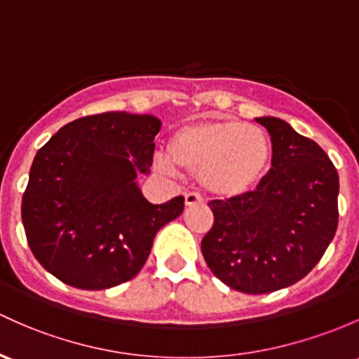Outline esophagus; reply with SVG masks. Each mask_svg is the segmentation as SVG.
Returning a JSON list of instances; mask_svg holds the SVG:
<instances>
[{"instance_id":"obj_1","label":"esophagus","mask_w":359,"mask_h":359,"mask_svg":"<svg viewBox=\"0 0 359 359\" xmlns=\"http://www.w3.org/2000/svg\"><path fill=\"white\" fill-rule=\"evenodd\" d=\"M184 203H187V207L202 205V203H203V196L200 195V194H195V191H191V194L184 195Z\"/></svg>"}]
</instances>
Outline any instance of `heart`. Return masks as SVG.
<instances>
[{
  "label": "heart",
  "mask_w": 359,
  "mask_h": 359,
  "mask_svg": "<svg viewBox=\"0 0 359 359\" xmlns=\"http://www.w3.org/2000/svg\"><path fill=\"white\" fill-rule=\"evenodd\" d=\"M267 133L234 119H196L176 126L168 138V158L196 172L200 184L217 195H240L260 183L271 164Z\"/></svg>",
  "instance_id": "b5f03b06"
}]
</instances>
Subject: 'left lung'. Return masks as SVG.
<instances>
[{"label":"left lung","mask_w":359,"mask_h":359,"mask_svg":"<svg viewBox=\"0 0 359 359\" xmlns=\"http://www.w3.org/2000/svg\"><path fill=\"white\" fill-rule=\"evenodd\" d=\"M272 140V168L253 191L210 200L202 255L217 279L265 294L303 279L332 241L339 175L317 142L279 118H257Z\"/></svg>","instance_id":"1"}]
</instances>
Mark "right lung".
I'll return each mask as SVG.
<instances>
[{
	"mask_svg": "<svg viewBox=\"0 0 359 359\" xmlns=\"http://www.w3.org/2000/svg\"><path fill=\"white\" fill-rule=\"evenodd\" d=\"M161 126L149 114H92L37 150L22 222L34 257L61 283L92 291L126 283L157 231L183 212L181 195L154 205L135 183L150 171Z\"/></svg>",
	"mask_w": 359,
	"mask_h": 359,
	"instance_id": "1",
	"label": "right lung"
}]
</instances>
